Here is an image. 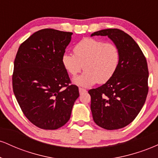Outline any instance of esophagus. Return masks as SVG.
<instances>
[{
	"mask_svg": "<svg viewBox=\"0 0 158 158\" xmlns=\"http://www.w3.org/2000/svg\"><path fill=\"white\" fill-rule=\"evenodd\" d=\"M79 91L80 94H82V93H85V92H86V90L84 89V88H79Z\"/></svg>",
	"mask_w": 158,
	"mask_h": 158,
	"instance_id": "obj_1",
	"label": "esophagus"
}]
</instances>
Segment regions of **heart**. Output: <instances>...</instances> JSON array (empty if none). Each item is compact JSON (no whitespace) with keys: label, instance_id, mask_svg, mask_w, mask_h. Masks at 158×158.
<instances>
[{"label":"heart","instance_id":"heart-1","mask_svg":"<svg viewBox=\"0 0 158 158\" xmlns=\"http://www.w3.org/2000/svg\"><path fill=\"white\" fill-rule=\"evenodd\" d=\"M73 54L64 52L61 63L68 73L75 77L84 68L85 70L73 79L76 85L90 87L103 84L115 74L120 61L118 47L92 38L81 40L73 48Z\"/></svg>","mask_w":158,"mask_h":158}]
</instances>
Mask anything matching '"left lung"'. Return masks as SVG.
<instances>
[{"mask_svg":"<svg viewBox=\"0 0 158 158\" xmlns=\"http://www.w3.org/2000/svg\"><path fill=\"white\" fill-rule=\"evenodd\" d=\"M94 35L108 36L118 47L120 61L113 77L88 93L94 121L107 130L128 126L142 109L147 97L148 70L142 50L129 35L119 29H106Z\"/></svg>","mask_w":158,"mask_h":158,"instance_id":"8db88e82","label":"left lung"}]
</instances>
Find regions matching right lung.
<instances>
[{
	"mask_svg": "<svg viewBox=\"0 0 158 158\" xmlns=\"http://www.w3.org/2000/svg\"><path fill=\"white\" fill-rule=\"evenodd\" d=\"M72 34L39 30L20 45L16 54L14 94L27 118L42 129L55 130L66 124L79 96L61 63Z\"/></svg>",
	"mask_w": 158,
	"mask_h": 158,
	"instance_id": "add662e5",
	"label": "right lung"
}]
</instances>
